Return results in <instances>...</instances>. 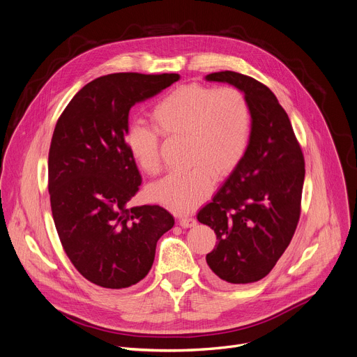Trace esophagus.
I'll return each mask as SVG.
<instances>
[{
  "mask_svg": "<svg viewBox=\"0 0 357 357\" xmlns=\"http://www.w3.org/2000/svg\"><path fill=\"white\" fill-rule=\"evenodd\" d=\"M179 225L182 228H192L193 225H197V219H193L192 216H182L179 218Z\"/></svg>",
  "mask_w": 357,
  "mask_h": 357,
  "instance_id": "esophagus-1",
  "label": "esophagus"
}]
</instances>
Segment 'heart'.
I'll use <instances>...</instances> for the list:
<instances>
[{
    "label": "heart",
    "instance_id": "b5f03b06",
    "mask_svg": "<svg viewBox=\"0 0 357 357\" xmlns=\"http://www.w3.org/2000/svg\"><path fill=\"white\" fill-rule=\"evenodd\" d=\"M152 126L131 123L125 146L134 164L153 175L160 168L162 137H183L186 171L167 175L148 188L153 202L185 213L206 201L216 178L228 176L241 164L252 137V109L235 86L182 85L167 93L151 111Z\"/></svg>",
    "mask_w": 357,
    "mask_h": 357
}]
</instances>
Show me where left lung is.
<instances>
[{
    "label": "left lung",
    "instance_id": "obj_1",
    "mask_svg": "<svg viewBox=\"0 0 357 357\" xmlns=\"http://www.w3.org/2000/svg\"><path fill=\"white\" fill-rule=\"evenodd\" d=\"M205 78L242 91L252 109L246 155L198 213V220L211 226L218 239L206 264L219 282L252 283L273 269L294 238L305 159L287 114L266 85L234 71Z\"/></svg>",
    "mask_w": 357,
    "mask_h": 357
}]
</instances>
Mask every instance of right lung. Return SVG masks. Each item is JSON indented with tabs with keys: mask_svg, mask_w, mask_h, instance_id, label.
Here are the masks:
<instances>
[{
	"mask_svg": "<svg viewBox=\"0 0 357 357\" xmlns=\"http://www.w3.org/2000/svg\"><path fill=\"white\" fill-rule=\"evenodd\" d=\"M178 74L118 73L79 89L61 114L48 155V190L63 250L89 282L123 289L152 268L174 216L159 205L129 208L142 182L125 146L131 108Z\"/></svg>",
	"mask_w": 357,
	"mask_h": 357,
	"instance_id": "right-lung-1",
	"label": "right lung"
}]
</instances>
